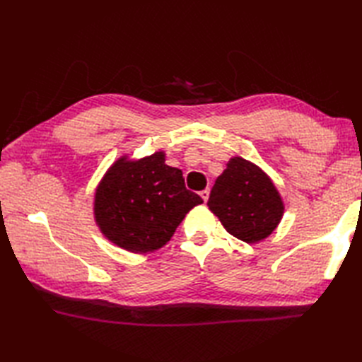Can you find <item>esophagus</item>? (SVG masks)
<instances>
[{
    "mask_svg": "<svg viewBox=\"0 0 362 362\" xmlns=\"http://www.w3.org/2000/svg\"><path fill=\"white\" fill-rule=\"evenodd\" d=\"M199 194H201V197L204 199V202H206V201H209V196H210V189L205 188V189H202Z\"/></svg>",
    "mask_w": 362,
    "mask_h": 362,
    "instance_id": "1",
    "label": "esophagus"
}]
</instances>
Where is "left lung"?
<instances>
[{
  "mask_svg": "<svg viewBox=\"0 0 362 362\" xmlns=\"http://www.w3.org/2000/svg\"><path fill=\"white\" fill-rule=\"evenodd\" d=\"M206 205L230 235L247 244L266 240L284 213L283 199L271 177L243 157L228 160Z\"/></svg>",
  "mask_w": 362,
  "mask_h": 362,
  "instance_id": "1",
  "label": "left lung"
}]
</instances>
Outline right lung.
Here are the masks:
<instances>
[{
  "mask_svg": "<svg viewBox=\"0 0 362 362\" xmlns=\"http://www.w3.org/2000/svg\"><path fill=\"white\" fill-rule=\"evenodd\" d=\"M163 151L138 160L122 156L96 187V226L107 240L127 252L163 247L187 213L204 202L185 188L182 171L168 166Z\"/></svg>",
  "mask_w": 362,
  "mask_h": 362,
  "instance_id": "right-lung-1",
  "label": "right lung"
}]
</instances>
